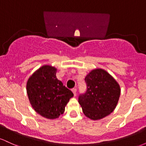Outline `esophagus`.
Instances as JSON below:
<instances>
[{
	"mask_svg": "<svg viewBox=\"0 0 146 146\" xmlns=\"http://www.w3.org/2000/svg\"><path fill=\"white\" fill-rule=\"evenodd\" d=\"M72 92L73 93V94H74V96L76 95V93H77V89L76 88H73V89H72Z\"/></svg>",
	"mask_w": 146,
	"mask_h": 146,
	"instance_id": "obj_1",
	"label": "esophagus"
}]
</instances>
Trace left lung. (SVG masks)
<instances>
[{
  "label": "left lung",
  "mask_w": 146,
  "mask_h": 146,
  "mask_svg": "<svg viewBox=\"0 0 146 146\" xmlns=\"http://www.w3.org/2000/svg\"><path fill=\"white\" fill-rule=\"evenodd\" d=\"M85 82L87 90L78 99L84 114L92 120L109 115L116 108L120 97L121 88L118 82L102 68L90 71Z\"/></svg>",
  "instance_id": "1"
}]
</instances>
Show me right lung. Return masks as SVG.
I'll return each instance as SVG.
<instances>
[{"label": "right lung", "instance_id": "add662e5", "mask_svg": "<svg viewBox=\"0 0 146 146\" xmlns=\"http://www.w3.org/2000/svg\"><path fill=\"white\" fill-rule=\"evenodd\" d=\"M57 68L44 64L27 82V93L31 106L37 113L48 119L62 115L73 93L56 78Z\"/></svg>", "mask_w": 146, "mask_h": 146}]
</instances>
